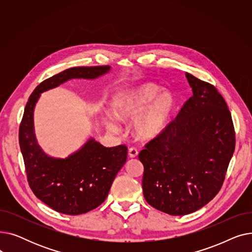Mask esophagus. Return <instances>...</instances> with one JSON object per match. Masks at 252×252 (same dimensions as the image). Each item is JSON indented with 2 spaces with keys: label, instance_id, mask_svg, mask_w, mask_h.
Returning a JSON list of instances; mask_svg holds the SVG:
<instances>
[{
  "label": "esophagus",
  "instance_id": "obj_1",
  "mask_svg": "<svg viewBox=\"0 0 252 252\" xmlns=\"http://www.w3.org/2000/svg\"><path fill=\"white\" fill-rule=\"evenodd\" d=\"M138 150L136 148H129L128 149V156L129 158H136L138 156Z\"/></svg>",
  "mask_w": 252,
  "mask_h": 252
}]
</instances>
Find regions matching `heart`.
Segmentation results:
<instances>
[{
    "mask_svg": "<svg viewBox=\"0 0 252 252\" xmlns=\"http://www.w3.org/2000/svg\"><path fill=\"white\" fill-rule=\"evenodd\" d=\"M156 85L147 83L123 91L113 102V113L122 122L134 120L133 130L142 140L161 135L176 108V99L169 92H160ZM107 123L116 128L112 118Z\"/></svg>",
    "mask_w": 252,
    "mask_h": 252,
    "instance_id": "heart-1",
    "label": "heart"
}]
</instances>
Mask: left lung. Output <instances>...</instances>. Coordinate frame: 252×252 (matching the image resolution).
<instances>
[{"instance_id":"8db88e82","label":"left lung","mask_w":252,"mask_h":252,"mask_svg":"<svg viewBox=\"0 0 252 252\" xmlns=\"http://www.w3.org/2000/svg\"><path fill=\"white\" fill-rule=\"evenodd\" d=\"M193 96L173 123L139 154L146 201L170 216H185L219 193L235 150L232 116L222 96L186 73Z\"/></svg>"}]
</instances>
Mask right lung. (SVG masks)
I'll return each mask as SVG.
<instances>
[{
    "mask_svg": "<svg viewBox=\"0 0 252 252\" xmlns=\"http://www.w3.org/2000/svg\"><path fill=\"white\" fill-rule=\"evenodd\" d=\"M110 69L109 65L66 69L39 84L25 106L19 145L30 187L39 200L58 213L82 215L103 203L115 176L126 161L127 148L125 145L108 148L90 138L67 157L50 156L35 137L34 107L42 93L70 79H96Z\"/></svg>",
    "mask_w": 252,
    "mask_h": 252,
    "instance_id": "1",
    "label": "right lung"
}]
</instances>
